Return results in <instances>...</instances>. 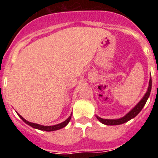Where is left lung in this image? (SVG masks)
I'll use <instances>...</instances> for the list:
<instances>
[{
  "mask_svg": "<svg viewBox=\"0 0 158 158\" xmlns=\"http://www.w3.org/2000/svg\"><path fill=\"white\" fill-rule=\"evenodd\" d=\"M151 88H152V80L151 77H150V81H149V86H148L147 91L145 93V95L143 96L142 99H141L140 101L135 106V107L131 110L128 113H127L126 115L124 116L121 117L119 118H115V119H110V118H103L99 117L98 115H96V118L100 121V123H102L103 124H105V125H108V126H114V125H120V124L128 122L129 120H131V118H135L141 111L143 108V107L146 104V101H147L148 98L150 95V92H151Z\"/></svg>",
  "mask_w": 158,
  "mask_h": 158,
  "instance_id": "obj_1",
  "label": "left lung"
}]
</instances>
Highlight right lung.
Wrapping results in <instances>:
<instances>
[{"label":"right lung","instance_id":"right-lung-1","mask_svg":"<svg viewBox=\"0 0 158 158\" xmlns=\"http://www.w3.org/2000/svg\"><path fill=\"white\" fill-rule=\"evenodd\" d=\"M18 115L20 117V118H21L22 120H23L25 123H27V125H29V126L31 127L35 128V129H38V130H40V131H57V130H60V129H62V128L65 127L67 124L69 123V122L71 119V116H72V113H71V115L68 117V118L65 119L64 122L61 123L56 124V125H53V126H43V125H40V124L28 122V121L26 120L25 118H23L20 115L18 114Z\"/></svg>","mask_w":158,"mask_h":158}]
</instances>
